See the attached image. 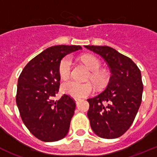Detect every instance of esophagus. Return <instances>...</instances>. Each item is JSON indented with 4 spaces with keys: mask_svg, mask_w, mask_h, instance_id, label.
<instances>
[{
    "mask_svg": "<svg viewBox=\"0 0 157 157\" xmlns=\"http://www.w3.org/2000/svg\"><path fill=\"white\" fill-rule=\"evenodd\" d=\"M74 101H75L76 104H78L79 101H80V99H79V98H74Z\"/></svg>",
    "mask_w": 157,
    "mask_h": 157,
    "instance_id": "1",
    "label": "esophagus"
}]
</instances>
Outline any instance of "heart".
Wrapping results in <instances>:
<instances>
[{"label":"heart","mask_w":157,"mask_h":157,"mask_svg":"<svg viewBox=\"0 0 157 157\" xmlns=\"http://www.w3.org/2000/svg\"><path fill=\"white\" fill-rule=\"evenodd\" d=\"M83 61L91 69L92 74L90 77L93 82L98 85H102L105 82L106 77L103 72L100 71L101 63L98 59L91 56L83 57ZM73 69V59L71 56H66L61 60L59 65V75L63 80L70 77ZM62 91L73 98H82L91 95L94 91V87L91 83H80L73 80L65 81L62 84Z\"/></svg>","instance_id":"1"}]
</instances>
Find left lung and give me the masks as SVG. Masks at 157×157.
Masks as SVG:
<instances>
[{
    "instance_id": "left-lung-1",
    "label": "left lung",
    "mask_w": 157,
    "mask_h": 157,
    "mask_svg": "<svg viewBox=\"0 0 157 157\" xmlns=\"http://www.w3.org/2000/svg\"><path fill=\"white\" fill-rule=\"evenodd\" d=\"M84 47L103 58L112 74L104 91L87 99L91 129L100 138H119L133 124L142 102L141 71L130 58L114 48L94 45Z\"/></svg>"
}]
</instances>
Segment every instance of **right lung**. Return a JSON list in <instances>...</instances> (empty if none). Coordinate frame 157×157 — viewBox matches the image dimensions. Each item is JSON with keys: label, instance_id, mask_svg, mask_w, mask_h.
Masks as SVG:
<instances>
[{"label": "right lung", "instance_id": "obj_1", "mask_svg": "<svg viewBox=\"0 0 157 157\" xmlns=\"http://www.w3.org/2000/svg\"><path fill=\"white\" fill-rule=\"evenodd\" d=\"M82 49L80 45H56L33 58L22 70L18 80L16 104L22 122L30 133L43 142H56L70 129L75 101L59 92V65L66 55Z\"/></svg>", "mask_w": 157, "mask_h": 157}]
</instances>
